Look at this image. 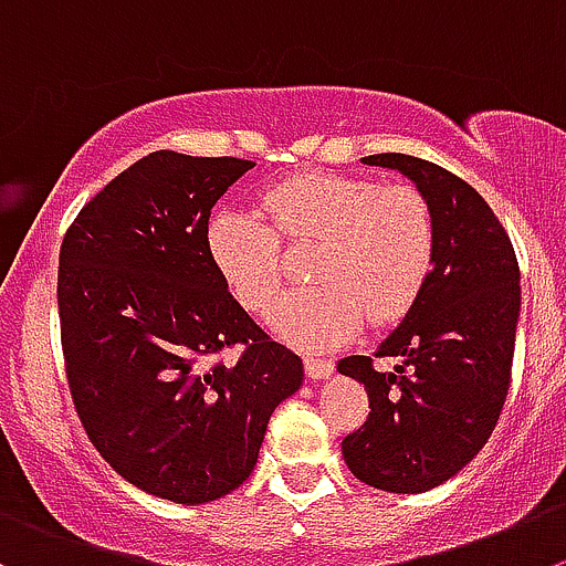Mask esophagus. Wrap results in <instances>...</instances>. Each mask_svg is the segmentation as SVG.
Wrapping results in <instances>:
<instances>
[{
    "label": "esophagus",
    "instance_id": "obj_1",
    "mask_svg": "<svg viewBox=\"0 0 566 566\" xmlns=\"http://www.w3.org/2000/svg\"><path fill=\"white\" fill-rule=\"evenodd\" d=\"M305 375L311 380H325L333 375V360L327 358H305Z\"/></svg>",
    "mask_w": 566,
    "mask_h": 566
}]
</instances>
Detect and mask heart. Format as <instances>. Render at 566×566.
Masks as SVG:
<instances>
[{
  "mask_svg": "<svg viewBox=\"0 0 566 566\" xmlns=\"http://www.w3.org/2000/svg\"><path fill=\"white\" fill-rule=\"evenodd\" d=\"M261 213L224 208L208 222V252L235 303L266 314L286 274L283 244H311L316 286L274 305L269 327L297 349H331L367 316L395 322L417 303L436 255L428 199L369 177L300 175L263 193Z\"/></svg>",
  "mask_w": 566,
  "mask_h": 566,
  "instance_id": "b5f03b06",
  "label": "heart"
}]
</instances>
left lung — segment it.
<instances>
[{"mask_svg":"<svg viewBox=\"0 0 566 566\" xmlns=\"http://www.w3.org/2000/svg\"><path fill=\"white\" fill-rule=\"evenodd\" d=\"M397 169L428 199L436 224L433 269L417 303L375 358H400L378 373L369 355L338 360L364 384L369 417L344 436L349 472L375 489L419 494L450 481L486 444L511 384L520 263L486 199L453 171L400 153L364 158Z\"/></svg>","mask_w":566,"mask_h":566,"instance_id":"left-lung-1","label":"left lung"}]
</instances>
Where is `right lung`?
<instances>
[{"label":"right lung","mask_w":566,"mask_h":566,"mask_svg":"<svg viewBox=\"0 0 566 566\" xmlns=\"http://www.w3.org/2000/svg\"><path fill=\"white\" fill-rule=\"evenodd\" d=\"M252 166L149 153L61 244V344L80 422L118 475L171 503L239 489L272 411L303 386V360L235 303L208 252L211 208ZM235 343L240 358L219 361Z\"/></svg>","instance_id":"1"}]
</instances>
